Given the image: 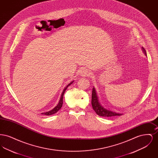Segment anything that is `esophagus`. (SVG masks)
I'll list each match as a JSON object with an SVG mask.
<instances>
[{
	"mask_svg": "<svg viewBox=\"0 0 158 158\" xmlns=\"http://www.w3.org/2000/svg\"><path fill=\"white\" fill-rule=\"evenodd\" d=\"M81 75L83 76V77L89 76L91 75V72H90V71H89L88 69L84 68V69H82L81 72Z\"/></svg>",
	"mask_w": 158,
	"mask_h": 158,
	"instance_id": "obj_1",
	"label": "esophagus"
}]
</instances>
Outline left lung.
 Returning a JSON list of instances; mask_svg holds the SVG:
<instances>
[{
  "label": "left lung",
  "instance_id": "1",
  "mask_svg": "<svg viewBox=\"0 0 158 158\" xmlns=\"http://www.w3.org/2000/svg\"><path fill=\"white\" fill-rule=\"evenodd\" d=\"M142 50H143V53H144L145 55L146 56L147 55L146 52L143 47H142ZM91 104L92 105V108H93L94 110L99 116L109 117H113V116H116V115L119 116V115H122V114L115 113L114 111H111L110 110H106V108H104L102 105H101V104L99 102L97 94L95 89L94 88H93V89H92Z\"/></svg>",
  "mask_w": 158,
  "mask_h": 158
}]
</instances>
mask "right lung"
Segmentation results:
<instances>
[{
  "instance_id": "add662e5",
  "label": "right lung",
  "mask_w": 158,
  "mask_h": 158,
  "mask_svg": "<svg viewBox=\"0 0 158 158\" xmlns=\"http://www.w3.org/2000/svg\"><path fill=\"white\" fill-rule=\"evenodd\" d=\"M73 82V81H72V82H71L70 83H69L68 85L65 87V88L63 89L62 93H61V97H60V101H59L58 104L56 105V106L53 108V110H50V111H48V112H46V113H42V114L46 115H52V114H54L57 113L59 110H60V108H61L62 105H63V99L64 94L65 91L66 90V89L68 88V86H70L71 84H72V83Z\"/></svg>"
}]
</instances>
